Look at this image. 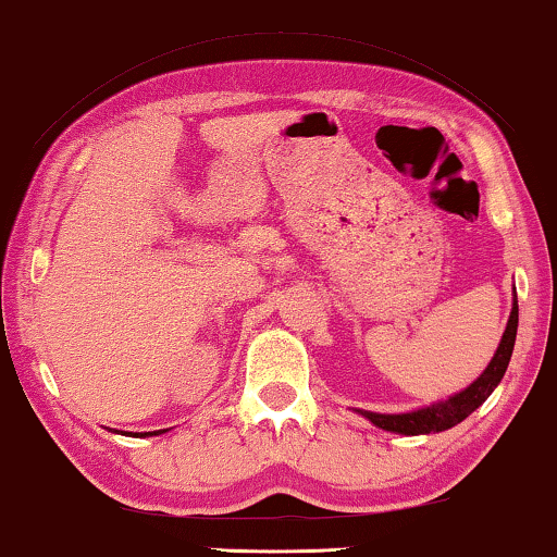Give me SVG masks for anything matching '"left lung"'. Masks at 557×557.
<instances>
[{"instance_id": "left-lung-1", "label": "left lung", "mask_w": 557, "mask_h": 557, "mask_svg": "<svg viewBox=\"0 0 557 557\" xmlns=\"http://www.w3.org/2000/svg\"><path fill=\"white\" fill-rule=\"evenodd\" d=\"M516 331H518V300L513 298V308H510L508 315V325L504 331V338L498 343V350L494 358H491L488 368L481 372V375L471 382L467 389L457 392L449 399H442V403H434L430 407L414 409V412H405V414H380V412H358L362 417H368L372 424L380 426L385 432H395V434H407V436H417V434H432V432H444L451 430L454 424H459L467 419L473 409H479L486 403L491 392L498 387L500 377L510 362V355H513V345H516Z\"/></svg>"}]
</instances>
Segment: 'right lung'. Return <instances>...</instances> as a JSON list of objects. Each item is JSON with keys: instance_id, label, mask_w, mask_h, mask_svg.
I'll return each instance as SVG.
<instances>
[{"instance_id": "right-lung-1", "label": "right lung", "mask_w": 557, "mask_h": 557, "mask_svg": "<svg viewBox=\"0 0 557 557\" xmlns=\"http://www.w3.org/2000/svg\"><path fill=\"white\" fill-rule=\"evenodd\" d=\"M162 432H165V430H158V432H145V434H162ZM145 434H143V436H145Z\"/></svg>"}]
</instances>
